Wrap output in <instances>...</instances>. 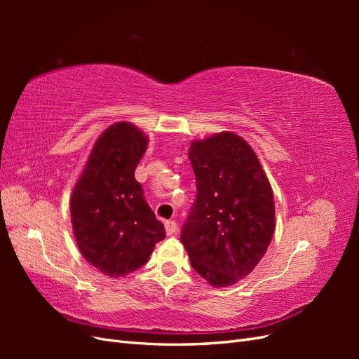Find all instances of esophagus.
I'll return each mask as SVG.
<instances>
[{
    "label": "esophagus",
    "instance_id": "obj_1",
    "mask_svg": "<svg viewBox=\"0 0 359 359\" xmlns=\"http://www.w3.org/2000/svg\"><path fill=\"white\" fill-rule=\"evenodd\" d=\"M165 229H166L168 235H173L178 231V224H177V222H173V220H166L165 222Z\"/></svg>",
    "mask_w": 359,
    "mask_h": 359
}]
</instances>
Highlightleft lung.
<instances>
[{
  "instance_id": "obj_1",
  "label": "left lung",
  "mask_w": 359,
  "mask_h": 359,
  "mask_svg": "<svg viewBox=\"0 0 359 359\" xmlns=\"http://www.w3.org/2000/svg\"><path fill=\"white\" fill-rule=\"evenodd\" d=\"M189 157L196 199L181 231L193 269L210 285H235L266 253L274 194L257 156L231 132L194 140Z\"/></svg>"
}]
</instances>
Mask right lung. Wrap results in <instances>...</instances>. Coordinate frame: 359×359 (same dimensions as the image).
Segmentation results:
<instances>
[{"mask_svg":"<svg viewBox=\"0 0 359 359\" xmlns=\"http://www.w3.org/2000/svg\"><path fill=\"white\" fill-rule=\"evenodd\" d=\"M147 144V136L133 124H112L97 139L72 193L70 214L79 252L109 277L144 266L166 236L135 178Z\"/></svg>","mask_w":359,"mask_h":359,"instance_id":"1","label":"right lung"}]
</instances>
